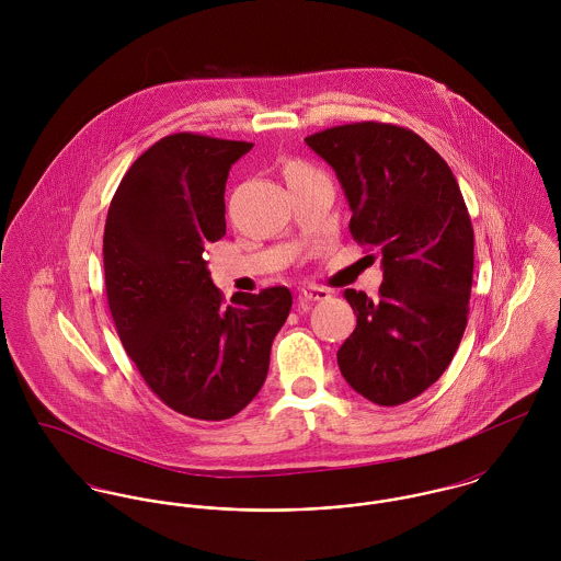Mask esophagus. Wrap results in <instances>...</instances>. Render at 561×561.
I'll return each mask as SVG.
<instances>
[{
	"mask_svg": "<svg viewBox=\"0 0 561 561\" xmlns=\"http://www.w3.org/2000/svg\"><path fill=\"white\" fill-rule=\"evenodd\" d=\"M298 291H300V298L311 300V302H323L330 298V291L320 285H302Z\"/></svg>",
	"mask_w": 561,
	"mask_h": 561,
	"instance_id": "obj_1",
	"label": "esophagus"
}]
</instances>
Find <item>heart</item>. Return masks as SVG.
I'll return each mask as SVG.
<instances>
[{
	"label": "heart",
	"mask_w": 561,
	"mask_h": 561,
	"mask_svg": "<svg viewBox=\"0 0 561 561\" xmlns=\"http://www.w3.org/2000/svg\"><path fill=\"white\" fill-rule=\"evenodd\" d=\"M305 172H311L305 163H291V165L287 168V174H289V176H294V174H305Z\"/></svg>",
	"instance_id": "1"
}]
</instances>
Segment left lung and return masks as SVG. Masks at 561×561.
I'll use <instances>...</instances> for the list:
<instances>
[{"label": "left lung", "instance_id": "8db88e82", "mask_svg": "<svg viewBox=\"0 0 561 561\" xmlns=\"http://www.w3.org/2000/svg\"><path fill=\"white\" fill-rule=\"evenodd\" d=\"M305 142L336 172L352 238L382 254L380 298L343 294L356 328L336 352L341 376L363 398L400 405L443 376L467 328L473 227L462 192L447 161L398 125L352 123Z\"/></svg>", "mask_w": 561, "mask_h": 561}]
</instances>
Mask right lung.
Listing matches in <instances>:
<instances>
[{
	"label": "right lung",
	"instance_id": "right-lung-1",
	"mask_svg": "<svg viewBox=\"0 0 561 561\" xmlns=\"http://www.w3.org/2000/svg\"><path fill=\"white\" fill-rule=\"evenodd\" d=\"M250 142L161 138L131 163L105 220L103 270L116 332L149 389L203 421L231 419L261 391L291 291L211 283L205 248L227 233L229 170Z\"/></svg>",
	"mask_w": 561,
	"mask_h": 561
}]
</instances>
